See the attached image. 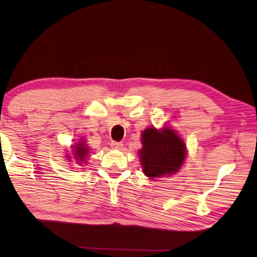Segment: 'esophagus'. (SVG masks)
Segmentation results:
<instances>
[{
  "label": "esophagus",
  "mask_w": 257,
  "mask_h": 257,
  "mask_svg": "<svg viewBox=\"0 0 257 257\" xmlns=\"http://www.w3.org/2000/svg\"><path fill=\"white\" fill-rule=\"evenodd\" d=\"M110 147H111V149L120 150L121 148H123V143H120V142H111L110 143Z\"/></svg>",
  "instance_id": "1"
}]
</instances>
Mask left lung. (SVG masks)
Instances as JSON below:
<instances>
[{
	"mask_svg": "<svg viewBox=\"0 0 257 257\" xmlns=\"http://www.w3.org/2000/svg\"><path fill=\"white\" fill-rule=\"evenodd\" d=\"M141 145L139 159L142 173L149 179L177 174L187 158L185 141L168 124L160 128L148 126L141 132Z\"/></svg>",
	"mask_w": 257,
	"mask_h": 257,
	"instance_id": "8db88e82",
	"label": "left lung"
}]
</instances>
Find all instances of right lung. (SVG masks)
I'll return each mask as SVG.
<instances>
[{
	"mask_svg": "<svg viewBox=\"0 0 257 257\" xmlns=\"http://www.w3.org/2000/svg\"><path fill=\"white\" fill-rule=\"evenodd\" d=\"M89 154L90 148L88 143L83 138H81L78 139V141L73 143V145H71L70 149L66 151L64 157L70 166L78 165L80 167H84V165L87 164V160L89 158Z\"/></svg>",
	"mask_w": 257,
	"mask_h": 257,
	"instance_id": "1",
	"label": "right lung"
}]
</instances>
